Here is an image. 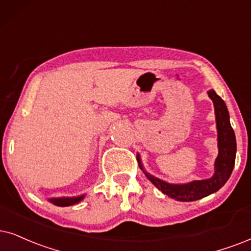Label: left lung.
Masks as SVG:
<instances>
[{
	"instance_id": "1",
	"label": "left lung",
	"mask_w": 251,
	"mask_h": 251,
	"mask_svg": "<svg viewBox=\"0 0 251 251\" xmlns=\"http://www.w3.org/2000/svg\"><path fill=\"white\" fill-rule=\"evenodd\" d=\"M208 97L213 100L215 120H217L218 129V148L219 154L214 163V174L211 178L193 180L185 184H171L157 178L145 170L141 163L140 155H136L139 167L144 171L147 178L154 184L156 188L170 198L178 201H195L211 193L217 192L225 185L231 175V171L235 164L236 155V139L235 133L230 126L229 113L224 100L215 94L214 90L208 91Z\"/></svg>"
}]
</instances>
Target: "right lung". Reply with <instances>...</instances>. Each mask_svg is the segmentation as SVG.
I'll return each instance as SVG.
<instances>
[{
	"mask_svg": "<svg viewBox=\"0 0 251 251\" xmlns=\"http://www.w3.org/2000/svg\"><path fill=\"white\" fill-rule=\"evenodd\" d=\"M85 195L78 196V197H60V198H50L49 201L52 202L56 206H61V207H65V206H72L74 204H77L80 202L82 199L84 198Z\"/></svg>",
	"mask_w": 251,
	"mask_h": 251,
	"instance_id": "right-lung-1",
	"label": "right lung"
}]
</instances>
